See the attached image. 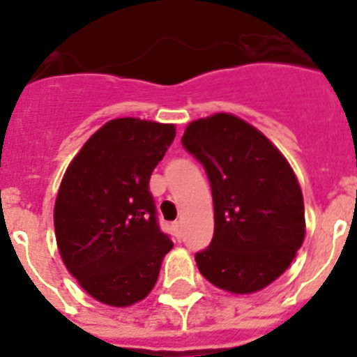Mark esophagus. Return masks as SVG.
I'll use <instances>...</instances> for the list:
<instances>
[{"mask_svg":"<svg viewBox=\"0 0 357 357\" xmlns=\"http://www.w3.org/2000/svg\"><path fill=\"white\" fill-rule=\"evenodd\" d=\"M173 230H175L176 238H181V236H182V223L181 222L173 223Z\"/></svg>","mask_w":357,"mask_h":357,"instance_id":"1","label":"esophagus"}]
</instances>
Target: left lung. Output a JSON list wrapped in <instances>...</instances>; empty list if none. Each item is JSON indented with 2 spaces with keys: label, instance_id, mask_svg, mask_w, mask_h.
I'll list each match as a JSON object with an SVG mask.
<instances>
[{
  "label": "left lung",
  "instance_id": "left-lung-1",
  "mask_svg": "<svg viewBox=\"0 0 357 357\" xmlns=\"http://www.w3.org/2000/svg\"><path fill=\"white\" fill-rule=\"evenodd\" d=\"M185 150L204 166L214 204V236L195 259L216 288L254 293L295 259L305 236L304 198L284 155L232 114L191 121Z\"/></svg>",
  "mask_w": 357,
  "mask_h": 357
}]
</instances>
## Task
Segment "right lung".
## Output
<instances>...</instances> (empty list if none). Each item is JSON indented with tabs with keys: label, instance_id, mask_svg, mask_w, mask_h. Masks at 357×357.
I'll return each instance as SVG.
<instances>
[{
	"label": "right lung",
	"instance_id": "right-lung-1",
	"mask_svg": "<svg viewBox=\"0 0 357 357\" xmlns=\"http://www.w3.org/2000/svg\"><path fill=\"white\" fill-rule=\"evenodd\" d=\"M173 139V125L112 119L66 169L53 213L56 245L69 273L103 304L143 301L173 248L148 188Z\"/></svg>",
	"mask_w": 357,
	"mask_h": 357
}]
</instances>
